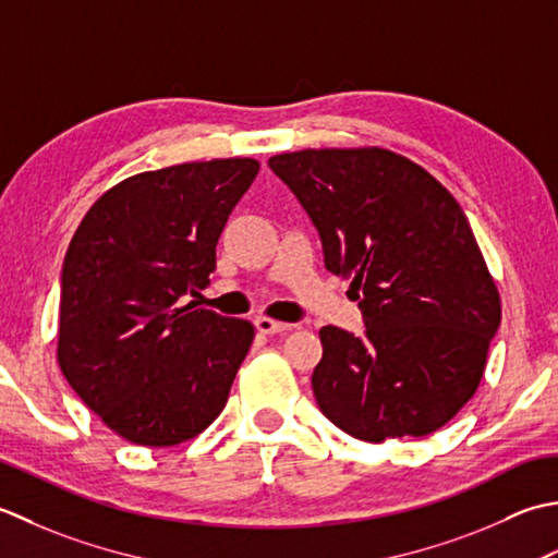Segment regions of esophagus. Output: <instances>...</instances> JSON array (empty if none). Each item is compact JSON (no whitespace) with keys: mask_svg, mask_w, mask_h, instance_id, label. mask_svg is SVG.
Masks as SVG:
<instances>
[{"mask_svg":"<svg viewBox=\"0 0 558 558\" xmlns=\"http://www.w3.org/2000/svg\"><path fill=\"white\" fill-rule=\"evenodd\" d=\"M255 327H257V332H263V335H279V332H283V329H289L291 325L277 323V320H271V317L259 315V317H255Z\"/></svg>","mask_w":558,"mask_h":558,"instance_id":"34e87169","label":"esophagus"}]
</instances>
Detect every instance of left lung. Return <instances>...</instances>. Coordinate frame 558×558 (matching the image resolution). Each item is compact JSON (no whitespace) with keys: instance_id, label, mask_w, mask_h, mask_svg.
Instances as JSON below:
<instances>
[{"instance_id":"obj_1","label":"left lung","mask_w":558,"mask_h":558,"mask_svg":"<svg viewBox=\"0 0 558 558\" xmlns=\"http://www.w3.org/2000/svg\"><path fill=\"white\" fill-rule=\"evenodd\" d=\"M351 279L363 335L327 325L313 371L320 412L359 440L428 436L468 404L501 325V299L460 204L388 149L269 158Z\"/></svg>"}]
</instances>
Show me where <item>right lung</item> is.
<instances>
[{"instance_id": "right-lung-1", "label": "right lung", "mask_w": 558, "mask_h": 558, "mask_svg": "<svg viewBox=\"0 0 558 558\" xmlns=\"http://www.w3.org/2000/svg\"><path fill=\"white\" fill-rule=\"evenodd\" d=\"M255 158L132 175L78 223L62 265L57 361L72 390L136 446L202 434L229 400L255 327L197 308Z\"/></svg>"}]
</instances>
